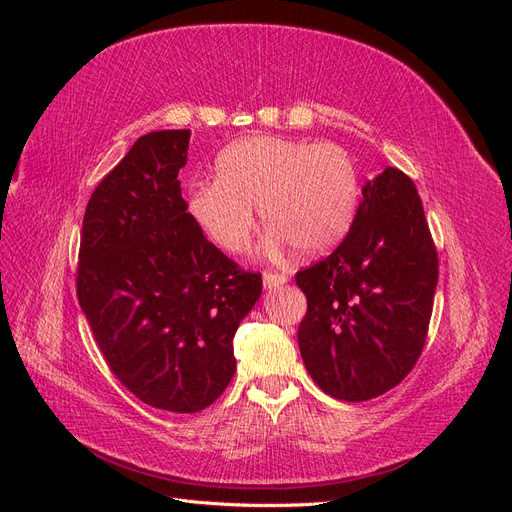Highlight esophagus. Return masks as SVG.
I'll return each mask as SVG.
<instances>
[{
    "instance_id": "obj_1",
    "label": "esophagus",
    "mask_w": 512,
    "mask_h": 512,
    "mask_svg": "<svg viewBox=\"0 0 512 512\" xmlns=\"http://www.w3.org/2000/svg\"><path fill=\"white\" fill-rule=\"evenodd\" d=\"M288 282V277L284 275V273H265L262 275V284H265V288L267 290H273V288H280V286H284Z\"/></svg>"
}]
</instances>
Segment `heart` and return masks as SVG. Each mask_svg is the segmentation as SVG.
Masks as SVG:
<instances>
[{"label":"heart","instance_id":"b5f03b06","mask_svg":"<svg viewBox=\"0 0 512 512\" xmlns=\"http://www.w3.org/2000/svg\"><path fill=\"white\" fill-rule=\"evenodd\" d=\"M359 205L361 173L344 147L284 136L232 143L215 162V181L194 185L188 196L192 220L222 250L239 254L250 245L260 209L269 224L265 250L292 245L307 258L348 237Z\"/></svg>","mask_w":512,"mask_h":512}]
</instances>
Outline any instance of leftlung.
Segmentation results:
<instances>
[{"instance_id": "left-lung-1", "label": "left lung", "mask_w": 512, "mask_h": 512, "mask_svg": "<svg viewBox=\"0 0 512 512\" xmlns=\"http://www.w3.org/2000/svg\"><path fill=\"white\" fill-rule=\"evenodd\" d=\"M359 213L337 250L297 273L305 369L320 389L367 401L404 380L425 346L438 254L416 185L384 168L363 185Z\"/></svg>"}]
</instances>
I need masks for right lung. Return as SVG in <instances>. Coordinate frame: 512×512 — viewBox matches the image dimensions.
<instances>
[{
	"mask_svg": "<svg viewBox=\"0 0 512 512\" xmlns=\"http://www.w3.org/2000/svg\"><path fill=\"white\" fill-rule=\"evenodd\" d=\"M190 130L138 138L91 194L76 292L117 380L143 404L192 414L235 376L241 320L260 299L245 273L207 241L181 198Z\"/></svg>",
	"mask_w": 512,
	"mask_h": 512,
	"instance_id": "add662e5",
	"label": "right lung"
}]
</instances>
